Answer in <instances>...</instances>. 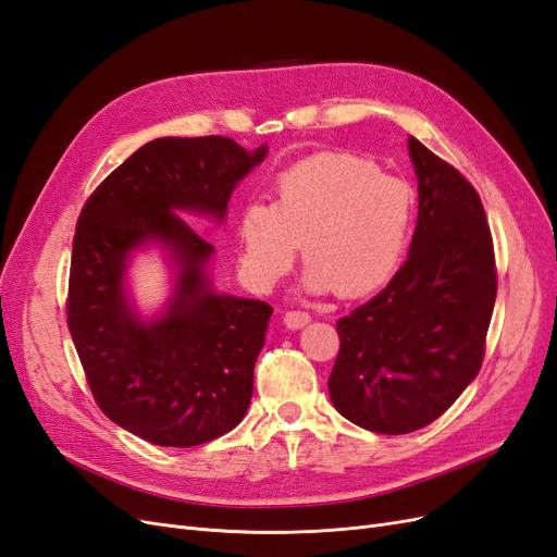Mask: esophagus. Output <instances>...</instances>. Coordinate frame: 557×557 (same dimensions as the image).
Wrapping results in <instances>:
<instances>
[{"label": "esophagus", "instance_id": "34e87169", "mask_svg": "<svg viewBox=\"0 0 557 557\" xmlns=\"http://www.w3.org/2000/svg\"><path fill=\"white\" fill-rule=\"evenodd\" d=\"M311 320V315L307 313V311H285V315H283V323L288 325L290 330H299V327H305L307 323Z\"/></svg>", "mask_w": 557, "mask_h": 557}]
</instances>
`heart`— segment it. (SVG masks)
<instances>
[{"mask_svg": "<svg viewBox=\"0 0 557 557\" xmlns=\"http://www.w3.org/2000/svg\"><path fill=\"white\" fill-rule=\"evenodd\" d=\"M413 227V193L352 153H318L285 170L274 201H250L237 225L239 262L258 290L290 272L301 244L307 288L362 297L391 281Z\"/></svg>", "mask_w": 557, "mask_h": 557, "instance_id": "1", "label": "heart"}]
</instances>
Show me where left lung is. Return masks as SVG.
Returning <instances> with one entry per match:
<instances>
[{
  "label": "left lung",
  "mask_w": 557,
  "mask_h": 557,
  "mask_svg": "<svg viewBox=\"0 0 557 557\" xmlns=\"http://www.w3.org/2000/svg\"><path fill=\"white\" fill-rule=\"evenodd\" d=\"M418 223L409 258L385 288L336 323L327 381L350 423L379 434L430 425L476 379L497 267L481 197L458 170L409 137Z\"/></svg>",
  "instance_id": "8db88e82"
}]
</instances>
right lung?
Returning a JSON list of instances; mask_svg holds the SVG:
<instances>
[{
	"instance_id": "right-lung-1",
	"label": "right lung",
	"mask_w": 557,
	"mask_h": 557,
	"mask_svg": "<svg viewBox=\"0 0 557 557\" xmlns=\"http://www.w3.org/2000/svg\"><path fill=\"white\" fill-rule=\"evenodd\" d=\"M267 146L246 153L227 137H162L113 170L81 209L66 295V325L97 407L158 446H199L242 418L272 307L218 295L205 264L213 246L181 209L225 215L227 199ZM150 236L182 267L177 295L144 326L122 295L124 260Z\"/></svg>"
}]
</instances>
